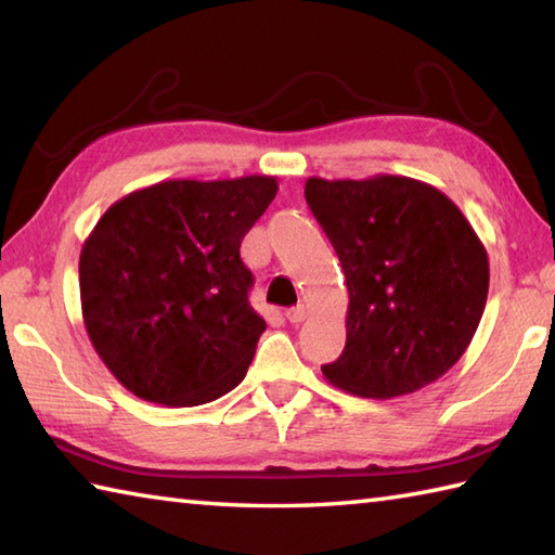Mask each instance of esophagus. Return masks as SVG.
I'll return each mask as SVG.
<instances>
[{"instance_id": "1", "label": "esophagus", "mask_w": 555, "mask_h": 555, "mask_svg": "<svg viewBox=\"0 0 555 555\" xmlns=\"http://www.w3.org/2000/svg\"><path fill=\"white\" fill-rule=\"evenodd\" d=\"M285 315H287L289 323H301L309 315V309L307 307H294V309H287Z\"/></svg>"}]
</instances>
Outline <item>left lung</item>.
<instances>
[{
  "label": "left lung",
  "instance_id": "obj_1",
  "mask_svg": "<svg viewBox=\"0 0 555 555\" xmlns=\"http://www.w3.org/2000/svg\"><path fill=\"white\" fill-rule=\"evenodd\" d=\"M304 196L340 258L347 345L325 380L361 398H400L465 354L489 294V256L443 191L410 177H311Z\"/></svg>",
  "mask_w": 555,
  "mask_h": 555
}]
</instances>
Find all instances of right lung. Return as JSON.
Segmentation results:
<instances>
[{
  "instance_id": "1",
  "label": "right lung",
  "mask_w": 555,
  "mask_h": 555,
  "mask_svg": "<svg viewBox=\"0 0 555 555\" xmlns=\"http://www.w3.org/2000/svg\"><path fill=\"white\" fill-rule=\"evenodd\" d=\"M278 179H172L119 198L81 248L78 285L90 343L124 388L196 406L240 386L266 321L248 304L244 234Z\"/></svg>"
}]
</instances>
